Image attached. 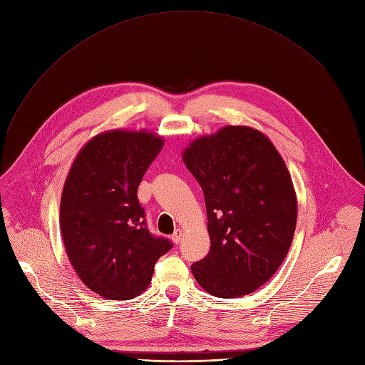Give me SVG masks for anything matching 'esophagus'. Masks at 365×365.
Wrapping results in <instances>:
<instances>
[{"label":"esophagus","instance_id":"34e87169","mask_svg":"<svg viewBox=\"0 0 365 365\" xmlns=\"http://www.w3.org/2000/svg\"><path fill=\"white\" fill-rule=\"evenodd\" d=\"M171 240H173L174 244H180L181 240H182V231H181V230H177V231L173 234Z\"/></svg>","mask_w":365,"mask_h":365}]
</instances>
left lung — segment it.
I'll return each instance as SVG.
<instances>
[{"label":"left lung","mask_w":365,"mask_h":365,"mask_svg":"<svg viewBox=\"0 0 365 365\" xmlns=\"http://www.w3.org/2000/svg\"><path fill=\"white\" fill-rule=\"evenodd\" d=\"M207 210L209 255L191 264L199 285L235 298L264 285L285 260L297 225L288 168L260 131L228 125L182 153Z\"/></svg>","instance_id":"8db88e82"}]
</instances>
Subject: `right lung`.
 I'll return each instance as SVG.
<instances>
[{"label":"right lung","mask_w":365,"mask_h":365,"mask_svg":"<svg viewBox=\"0 0 365 365\" xmlns=\"http://www.w3.org/2000/svg\"><path fill=\"white\" fill-rule=\"evenodd\" d=\"M162 146V137L148 131L112 130L93 137L71 165L61 195V234L81 282L103 298L142 294L158 259L173 248L149 232L137 199Z\"/></svg>","instance_id":"obj_1"}]
</instances>
